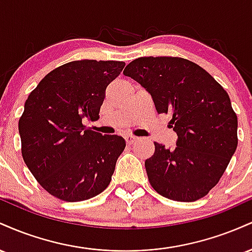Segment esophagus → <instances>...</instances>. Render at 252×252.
I'll return each mask as SVG.
<instances>
[{
    "instance_id": "1",
    "label": "esophagus",
    "mask_w": 252,
    "mask_h": 252,
    "mask_svg": "<svg viewBox=\"0 0 252 252\" xmlns=\"http://www.w3.org/2000/svg\"><path fill=\"white\" fill-rule=\"evenodd\" d=\"M124 138H126V143H128V144H132L134 142H136V141H137V137H135V136H132V135H126Z\"/></svg>"
}]
</instances>
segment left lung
Listing matches in <instances>:
<instances>
[{
  "label": "left lung",
  "instance_id": "8db88e82",
  "mask_svg": "<svg viewBox=\"0 0 252 252\" xmlns=\"http://www.w3.org/2000/svg\"><path fill=\"white\" fill-rule=\"evenodd\" d=\"M123 74L148 91L158 114H169L176 147L155 142L146 160L150 185L170 200L190 202L218 184L235 154L237 116L227 92L209 72L187 59L144 57L132 60Z\"/></svg>",
  "mask_w": 252,
  "mask_h": 252
}]
</instances>
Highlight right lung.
I'll return each mask as SVG.
<instances>
[{"instance_id":"add662e5","label":"right lung","mask_w":252,"mask_h":252,"mask_svg":"<svg viewBox=\"0 0 252 252\" xmlns=\"http://www.w3.org/2000/svg\"><path fill=\"white\" fill-rule=\"evenodd\" d=\"M123 62L76 60L59 66L37 84L19 121L22 158L37 182L63 201H83L111 181L126 141L86 129L97 121L105 90Z\"/></svg>"}]
</instances>
